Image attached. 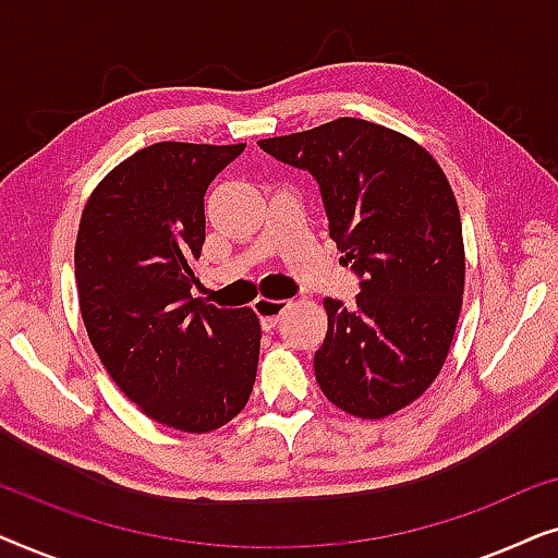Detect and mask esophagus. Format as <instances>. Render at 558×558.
<instances>
[{
  "instance_id": "1",
  "label": "esophagus",
  "mask_w": 558,
  "mask_h": 558,
  "mask_svg": "<svg viewBox=\"0 0 558 558\" xmlns=\"http://www.w3.org/2000/svg\"><path fill=\"white\" fill-rule=\"evenodd\" d=\"M254 310L258 319H262V325L266 327V330H271V327H277L279 317L284 315L287 310V302L284 300H266V296H258V300L254 302Z\"/></svg>"
}]
</instances>
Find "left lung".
<instances>
[{
  "instance_id": "left-lung-1",
  "label": "left lung",
  "mask_w": 558,
  "mask_h": 558,
  "mask_svg": "<svg viewBox=\"0 0 558 558\" xmlns=\"http://www.w3.org/2000/svg\"><path fill=\"white\" fill-rule=\"evenodd\" d=\"M258 147L317 180L340 262L361 279L350 307L325 300L319 388L361 418L409 407L445 365L462 310V223L445 172L409 136L350 117Z\"/></svg>"
}]
</instances>
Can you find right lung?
Segmentation results:
<instances>
[{"mask_svg":"<svg viewBox=\"0 0 558 558\" xmlns=\"http://www.w3.org/2000/svg\"><path fill=\"white\" fill-rule=\"evenodd\" d=\"M243 149L185 142L140 149L98 182L75 239L90 345L126 399L190 434L231 422L256 380L254 310H220L190 294L205 190Z\"/></svg>","mask_w":558,"mask_h":558,"instance_id":"right-lung-1","label":"right lung"}]
</instances>
